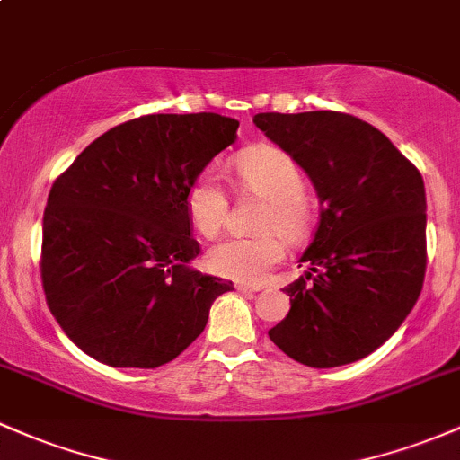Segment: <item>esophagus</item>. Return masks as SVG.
<instances>
[{
  "label": "esophagus",
  "mask_w": 460,
  "mask_h": 460,
  "mask_svg": "<svg viewBox=\"0 0 460 460\" xmlns=\"http://www.w3.org/2000/svg\"><path fill=\"white\" fill-rule=\"evenodd\" d=\"M234 288L236 291H241V294H254V291H261V288H252V285H243V283H236Z\"/></svg>",
  "instance_id": "1"
}]
</instances>
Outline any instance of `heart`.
Masks as SVG:
<instances>
[{"label": "heart", "instance_id": "1", "mask_svg": "<svg viewBox=\"0 0 460 460\" xmlns=\"http://www.w3.org/2000/svg\"><path fill=\"white\" fill-rule=\"evenodd\" d=\"M236 175L248 192L268 199L259 219L261 234L228 236L206 254L212 274L236 283L259 285L283 261L285 239L300 241L309 232L311 210L305 197V177L289 153L274 146H259L236 157ZM228 195L219 175L212 169L201 171L186 192V212L190 226L206 239L221 232L228 219Z\"/></svg>", "mask_w": 460, "mask_h": 460}]
</instances>
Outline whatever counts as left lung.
<instances>
[{
    "mask_svg": "<svg viewBox=\"0 0 460 460\" xmlns=\"http://www.w3.org/2000/svg\"><path fill=\"white\" fill-rule=\"evenodd\" d=\"M254 125L314 181L320 221L288 285L270 340L331 368L367 358L399 329L426 276V189L417 166L368 122L342 111L256 113Z\"/></svg>",
    "mask_w": 460,
    "mask_h": 460,
    "instance_id": "1",
    "label": "left lung"
}]
</instances>
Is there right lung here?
<instances>
[{"instance_id":"obj_1","label":"right lung","mask_w":460,"mask_h":460,"mask_svg":"<svg viewBox=\"0 0 460 460\" xmlns=\"http://www.w3.org/2000/svg\"><path fill=\"white\" fill-rule=\"evenodd\" d=\"M236 129L219 113H149L102 133L54 180L41 283L57 323L93 359L162 367L234 289L186 265L201 252L186 192Z\"/></svg>"}]
</instances>
